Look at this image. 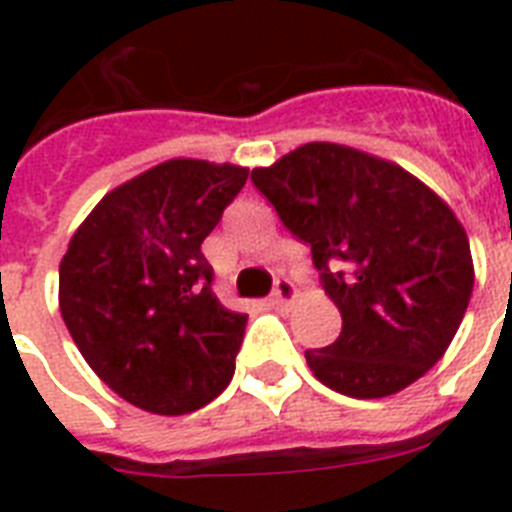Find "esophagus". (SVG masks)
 I'll return each instance as SVG.
<instances>
[{"instance_id": "esophagus-1", "label": "esophagus", "mask_w": 512, "mask_h": 512, "mask_svg": "<svg viewBox=\"0 0 512 512\" xmlns=\"http://www.w3.org/2000/svg\"><path fill=\"white\" fill-rule=\"evenodd\" d=\"M295 297H297V289L292 281L276 279V287H273V295H271V303L276 305V308H287Z\"/></svg>"}]
</instances>
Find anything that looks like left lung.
I'll list each match as a JSON object with an SVG mask.
<instances>
[{
    "label": "left lung",
    "mask_w": 512,
    "mask_h": 512,
    "mask_svg": "<svg viewBox=\"0 0 512 512\" xmlns=\"http://www.w3.org/2000/svg\"><path fill=\"white\" fill-rule=\"evenodd\" d=\"M252 183L281 223L311 247L342 332L305 350L327 388L393 396L444 356L468 311V233L441 196L380 156L305 143Z\"/></svg>",
    "instance_id": "left-lung-1"
}]
</instances>
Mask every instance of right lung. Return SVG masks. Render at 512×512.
<instances>
[{
	"label": "right lung",
	"instance_id": "right-lung-1",
	"mask_svg": "<svg viewBox=\"0 0 512 512\" xmlns=\"http://www.w3.org/2000/svg\"><path fill=\"white\" fill-rule=\"evenodd\" d=\"M247 167L170 159L106 193L60 260V316L92 372L138 409L188 414L228 388L247 313L223 308L201 241Z\"/></svg>",
	"mask_w": 512,
	"mask_h": 512
}]
</instances>
